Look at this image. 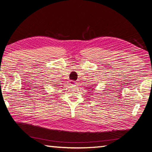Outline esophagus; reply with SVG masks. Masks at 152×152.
<instances>
[{
  "label": "esophagus",
  "mask_w": 152,
  "mask_h": 152,
  "mask_svg": "<svg viewBox=\"0 0 152 152\" xmlns=\"http://www.w3.org/2000/svg\"><path fill=\"white\" fill-rule=\"evenodd\" d=\"M76 83V82L75 81H71V82H70V85H75Z\"/></svg>",
  "instance_id": "1"
}]
</instances>
